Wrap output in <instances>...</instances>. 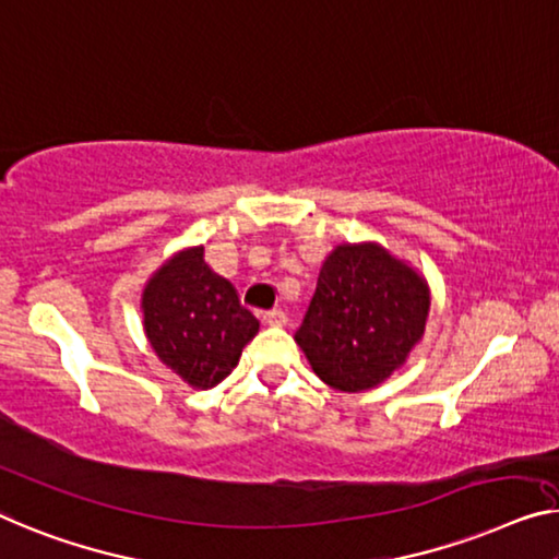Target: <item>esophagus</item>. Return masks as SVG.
Returning <instances> with one entry per match:
<instances>
[{
    "instance_id": "34e87169",
    "label": "esophagus",
    "mask_w": 559,
    "mask_h": 559,
    "mask_svg": "<svg viewBox=\"0 0 559 559\" xmlns=\"http://www.w3.org/2000/svg\"><path fill=\"white\" fill-rule=\"evenodd\" d=\"M263 321L269 323V326H286L288 316H286V311H281V308H273V311L263 316Z\"/></svg>"
}]
</instances>
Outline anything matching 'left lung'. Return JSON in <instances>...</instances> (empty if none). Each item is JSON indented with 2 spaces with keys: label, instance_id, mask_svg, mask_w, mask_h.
<instances>
[{
  "label": "left lung",
  "instance_id": "8db88e82",
  "mask_svg": "<svg viewBox=\"0 0 559 559\" xmlns=\"http://www.w3.org/2000/svg\"><path fill=\"white\" fill-rule=\"evenodd\" d=\"M429 286L377 243L336 246L321 265L296 344L331 389L386 381L424 336Z\"/></svg>",
  "mask_w": 559,
  "mask_h": 559
}]
</instances>
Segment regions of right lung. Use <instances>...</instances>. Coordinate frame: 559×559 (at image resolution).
Here are the masks:
<instances>
[{"label": "right lung", "mask_w": 559, "mask_h": 559, "mask_svg": "<svg viewBox=\"0 0 559 559\" xmlns=\"http://www.w3.org/2000/svg\"><path fill=\"white\" fill-rule=\"evenodd\" d=\"M150 346L193 389H213L236 369L258 319L240 306L233 283L207 269L203 246L175 253L143 290Z\"/></svg>", "instance_id": "right-lung-1"}]
</instances>
